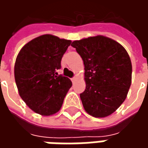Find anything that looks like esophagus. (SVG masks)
<instances>
[{
	"label": "esophagus",
	"instance_id": "1",
	"mask_svg": "<svg viewBox=\"0 0 148 148\" xmlns=\"http://www.w3.org/2000/svg\"><path fill=\"white\" fill-rule=\"evenodd\" d=\"M76 79H77V77H74L71 78V81H72V82H74V81H76Z\"/></svg>",
	"mask_w": 148,
	"mask_h": 148
}]
</instances>
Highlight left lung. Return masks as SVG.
<instances>
[{"instance_id": "8db88e82", "label": "left lung", "mask_w": 148, "mask_h": 148, "mask_svg": "<svg viewBox=\"0 0 148 148\" xmlns=\"http://www.w3.org/2000/svg\"><path fill=\"white\" fill-rule=\"evenodd\" d=\"M85 66L86 90L80 94L85 110L94 117H106L127 97L132 83V62L127 51L113 39L103 36L75 40Z\"/></svg>"}]
</instances>
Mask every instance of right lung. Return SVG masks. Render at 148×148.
<instances>
[{
	"label": "right lung",
	"instance_id": "obj_1",
	"mask_svg": "<svg viewBox=\"0 0 148 148\" xmlns=\"http://www.w3.org/2000/svg\"><path fill=\"white\" fill-rule=\"evenodd\" d=\"M71 43L47 34L31 40L18 54L14 76L19 94L38 114L51 116L59 111L72 86L67 77L56 72Z\"/></svg>",
	"mask_w": 148,
	"mask_h": 148
}]
</instances>
